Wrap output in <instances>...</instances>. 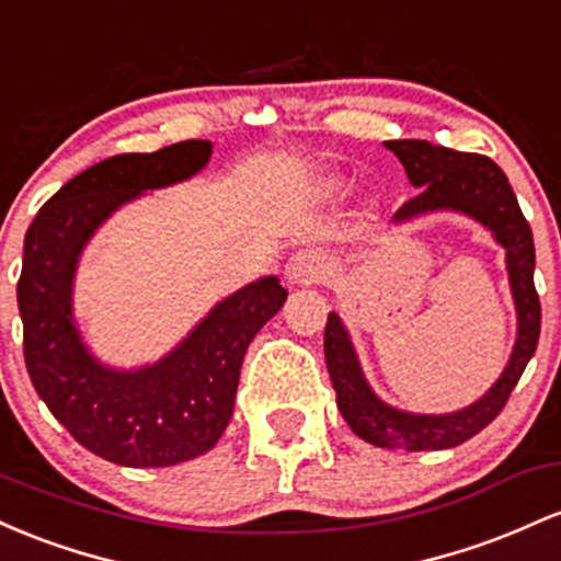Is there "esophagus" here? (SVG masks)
Masks as SVG:
<instances>
[{
  "label": "esophagus",
  "mask_w": 561,
  "mask_h": 561,
  "mask_svg": "<svg viewBox=\"0 0 561 561\" xmlns=\"http://www.w3.org/2000/svg\"><path fill=\"white\" fill-rule=\"evenodd\" d=\"M329 270V256L320 249H299L286 262V283L288 286H312Z\"/></svg>",
  "instance_id": "esophagus-1"
}]
</instances>
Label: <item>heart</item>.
Wrapping results in <instances>:
<instances>
[{
    "label": "heart",
    "instance_id": "1",
    "mask_svg": "<svg viewBox=\"0 0 561 561\" xmlns=\"http://www.w3.org/2000/svg\"><path fill=\"white\" fill-rule=\"evenodd\" d=\"M342 191H344V182L342 180H329L323 185L325 196H339V193H342Z\"/></svg>",
    "mask_w": 561,
    "mask_h": 561
}]
</instances>
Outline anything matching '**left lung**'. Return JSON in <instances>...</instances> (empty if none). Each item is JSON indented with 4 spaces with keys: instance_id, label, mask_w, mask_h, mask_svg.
<instances>
[{
    "instance_id": "obj_1",
    "label": "left lung",
    "mask_w": 561,
    "mask_h": 561,
    "mask_svg": "<svg viewBox=\"0 0 561 561\" xmlns=\"http://www.w3.org/2000/svg\"><path fill=\"white\" fill-rule=\"evenodd\" d=\"M383 145L405 167L411 185L421 191L416 198L400 206L394 222H411L434 211L467 214L469 219L490 230L495 243L506 251L508 286L517 307V342L499 381L480 400L453 413H411L383 402L365 379L350 331L344 329L336 312H329L325 323V365L336 389L339 411L350 430L365 443L411 453L456 448L499 416L538 347L540 301L533 280V230L506 174L488 156L461 153L426 140H387Z\"/></svg>"
}]
</instances>
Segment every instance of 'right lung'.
Listing matches in <instances>:
<instances>
[{"label": "right lung", "instance_id": "right-lung-1", "mask_svg": "<svg viewBox=\"0 0 561 561\" xmlns=\"http://www.w3.org/2000/svg\"><path fill=\"white\" fill-rule=\"evenodd\" d=\"M211 159L209 140L94 163L55 193L23 241L18 310L31 383L79 445L118 467H174L209 453L230 424L243 355L286 301L275 275L211 307L161 360L111 368L73 318L79 256L105 219L145 191L178 185Z\"/></svg>", "mask_w": 561, "mask_h": 561}]
</instances>
